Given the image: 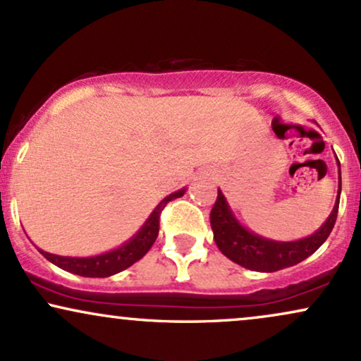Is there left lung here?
<instances>
[{
    "mask_svg": "<svg viewBox=\"0 0 361 361\" xmlns=\"http://www.w3.org/2000/svg\"><path fill=\"white\" fill-rule=\"evenodd\" d=\"M338 195L333 210L324 224L307 238L295 239V241H275V239L263 238L252 233L246 226L239 222L222 190H219L217 202L210 212V226L214 231V241L224 256H227L234 263L252 271L273 273L293 267L300 263L310 255H314L324 244L333 231L338 217L339 197H341V166L338 161Z\"/></svg>",
    "mask_w": 361,
    "mask_h": 361,
    "instance_id": "left-lung-1",
    "label": "left lung"
}]
</instances>
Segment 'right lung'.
Here are the masks:
<instances>
[{"label":"right lung","mask_w":361,"mask_h":361,"mask_svg":"<svg viewBox=\"0 0 361 361\" xmlns=\"http://www.w3.org/2000/svg\"><path fill=\"white\" fill-rule=\"evenodd\" d=\"M186 188H180L176 192L169 193L168 197H164L159 204L156 205V209L152 210L151 215L146 219V222L140 226V229L132 235L128 241H126L120 246L114 247V250L100 252V255L94 256H59L52 255L44 250L40 251V255L44 258H47L52 264L59 267L61 270L74 273V275L80 276H88V279H105V276L117 275V273L123 271L126 268L132 267L135 261L142 258L146 252L151 250V246L154 244L157 233H159V214L164 209V205L168 202L175 200V198L183 197Z\"/></svg>","instance_id":"obj_1"}]
</instances>
